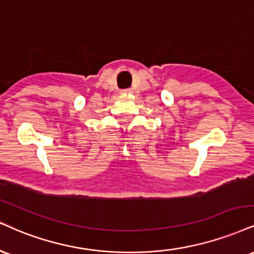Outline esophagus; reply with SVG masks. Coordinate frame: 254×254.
<instances>
[{"label":"esophagus","instance_id":"esophagus-1","mask_svg":"<svg viewBox=\"0 0 254 254\" xmlns=\"http://www.w3.org/2000/svg\"><path fill=\"white\" fill-rule=\"evenodd\" d=\"M124 93H131L132 91H131V88H125V90H123Z\"/></svg>","mask_w":254,"mask_h":254}]
</instances>
